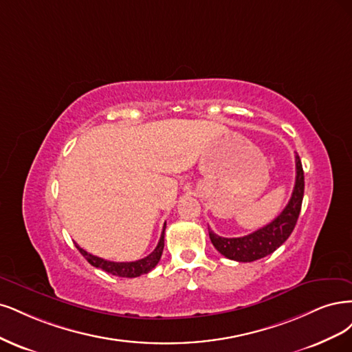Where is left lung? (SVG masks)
Returning <instances> with one entry per match:
<instances>
[{"label":"left lung","mask_w":352,"mask_h":352,"mask_svg":"<svg viewBox=\"0 0 352 352\" xmlns=\"http://www.w3.org/2000/svg\"><path fill=\"white\" fill-rule=\"evenodd\" d=\"M296 186L288 205L263 228L238 238L219 236L209 230L210 241L222 256L235 262H254L272 254L288 240L296 228L304 196V171L298 155L296 156Z\"/></svg>","instance_id":"8db88e82"}]
</instances>
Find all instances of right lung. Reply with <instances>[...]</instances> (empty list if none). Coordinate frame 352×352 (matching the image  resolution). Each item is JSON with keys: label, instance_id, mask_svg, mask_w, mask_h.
<instances>
[{"label": "right lung", "instance_id": "1", "mask_svg": "<svg viewBox=\"0 0 352 352\" xmlns=\"http://www.w3.org/2000/svg\"><path fill=\"white\" fill-rule=\"evenodd\" d=\"M165 228H166V223L164 225L160 243H157L155 250L149 256H146L144 258H140V260H135V262H109V260L100 258L98 256L87 253L86 250H83V248L78 247L77 244H76V247L78 248V252L82 253V256L92 266L99 267L102 270L108 272V274L120 276V278H138L143 274H147V272H151L157 265V262L161 260V256H162V252H164Z\"/></svg>", "mask_w": 352, "mask_h": 352}]
</instances>
